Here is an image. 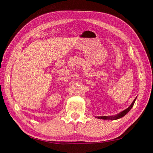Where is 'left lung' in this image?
Here are the masks:
<instances>
[{"instance_id":"8db88e82","label":"left lung","mask_w":153,"mask_h":153,"mask_svg":"<svg viewBox=\"0 0 153 153\" xmlns=\"http://www.w3.org/2000/svg\"><path fill=\"white\" fill-rule=\"evenodd\" d=\"M136 99H137V98L133 100V103L130 105V106H129L128 108L123 110V112H120L119 114H117L116 115H114V116H98V117H96L98 118V119H104V120H107V119H109V120H116V119L121 118V117H124L125 115H126L128 113L129 111L131 109V108L133 107L134 103H135V101Z\"/></svg>"}]
</instances>
